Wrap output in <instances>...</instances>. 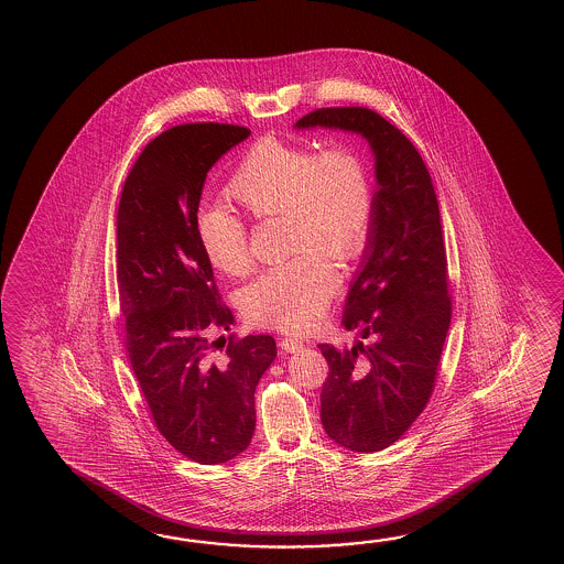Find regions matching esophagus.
<instances>
[{"instance_id": "obj_1", "label": "esophagus", "mask_w": 564, "mask_h": 564, "mask_svg": "<svg viewBox=\"0 0 564 564\" xmlns=\"http://www.w3.org/2000/svg\"><path fill=\"white\" fill-rule=\"evenodd\" d=\"M280 348L284 352H299L304 348V345L300 343L299 338H280Z\"/></svg>"}]
</instances>
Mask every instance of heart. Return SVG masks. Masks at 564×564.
<instances>
[{
  "label": "heart",
  "mask_w": 564,
  "mask_h": 564,
  "mask_svg": "<svg viewBox=\"0 0 564 564\" xmlns=\"http://www.w3.org/2000/svg\"><path fill=\"white\" fill-rule=\"evenodd\" d=\"M228 195L258 219L282 217L288 250H296L241 290L246 318L280 330L308 328L323 316L338 282L326 253L347 262L369 238L375 193L365 156L352 144L333 143L314 153L268 137L241 159ZM195 234L219 272L241 276L250 270L248 228L238 214L204 205Z\"/></svg>",
  "instance_id": "b5f03b06"
}]
</instances>
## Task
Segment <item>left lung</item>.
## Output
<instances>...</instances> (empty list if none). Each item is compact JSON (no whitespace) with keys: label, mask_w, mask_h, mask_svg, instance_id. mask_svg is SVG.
<instances>
[{"label":"left lung","mask_w":564,"mask_h":564,"mask_svg":"<svg viewBox=\"0 0 564 564\" xmlns=\"http://www.w3.org/2000/svg\"><path fill=\"white\" fill-rule=\"evenodd\" d=\"M296 129L355 132L375 156L371 229L343 314L347 330L372 343L318 348L330 371L324 432L350 452H381L427 405L452 321L437 195L417 149L371 108H318Z\"/></svg>","instance_id":"1"}]
</instances>
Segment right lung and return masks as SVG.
Returning <instances> with one entry per match:
<instances>
[{
    "instance_id": "obj_1",
    "label": "right lung",
    "mask_w": 564,
    "mask_h": 564,
    "mask_svg": "<svg viewBox=\"0 0 564 564\" xmlns=\"http://www.w3.org/2000/svg\"><path fill=\"white\" fill-rule=\"evenodd\" d=\"M250 137L246 127L192 122L161 132L132 165L117 214V280L124 338L156 430L180 454L224 464L252 442L256 384L276 340L248 335L212 355L234 314L219 302L195 234L207 171ZM226 345V343H224Z\"/></svg>"
}]
</instances>
